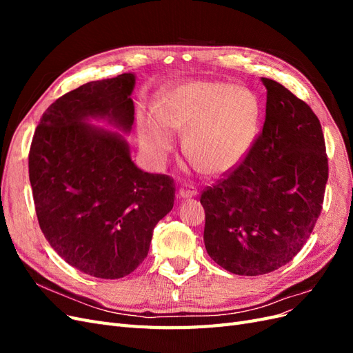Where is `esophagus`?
I'll use <instances>...</instances> for the list:
<instances>
[{
	"instance_id": "34e87169",
	"label": "esophagus",
	"mask_w": 353,
	"mask_h": 353,
	"mask_svg": "<svg viewBox=\"0 0 353 353\" xmlns=\"http://www.w3.org/2000/svg\"><path fill=\"white\" fill-rule=\"evenodd\" d=\"M197 190L191 185H185V187H181L178 190V196L181 199H191V197H197Z\"/></svg>"
}]
</instances>
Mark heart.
Wrapping results in <instances>:
<instances>
[{
	"mask_svg": "<svg viewBox=\"0 0 353 353\" xmlns=\"http://www.w3.org/2000/svg\"><path fill=\"white\" fill-rule=\"evenodd\" d=\"M154 117L138 121L145 159L162 166L175 145V131H187L184 148L203 172L221 176L243 163L258 135L261 103L248 87L188 81L157 95Z\"/></svg>",
	"mask_w": 353,
	"mask_h": 353,
	"instance_id": "heart-1",
	"label": "heart"
}]
</instances>
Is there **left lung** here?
I'll return each instance as SVG.
<instances>
[{
    "label": "left lung",
    "mask_w": 353,
    "mask_h": 353,
    "mask_svg": "<svg viewBox=\"0 0 353 353\" xmlns=\"http://www.w3.org/2000/svg\"><path fill=\"white\" fill-rule=\"evenodd\" d=\"M266 116L250 153L203 191L208 254L237 275L281 268L301 252L323 209L328 179L316 114L281 83L262 78Z\"/></svg>",
    "instance_id": "obj_1"
}]
</instances>
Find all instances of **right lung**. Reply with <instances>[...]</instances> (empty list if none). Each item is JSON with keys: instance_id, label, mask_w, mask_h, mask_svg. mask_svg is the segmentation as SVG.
<instances>
[{"instance_id": "1", "label": "right lung", "mask_w": 353, "mask_h": 353, "mask_svg": "<svg viewBox=\"0 0 353 353\" xmlns=\"http://www.w3.org/2000/svg\"><path fill=\"white\" fill-rule=\"evenodd\" d=\"M134 87L135 74L122 73L65 94L42 114L29 152L47 241L73 268L104 280L122 279L147 258L175 199L174 179L138 168L122 135L132 130Z\"/></svg>"}]
</instances>
